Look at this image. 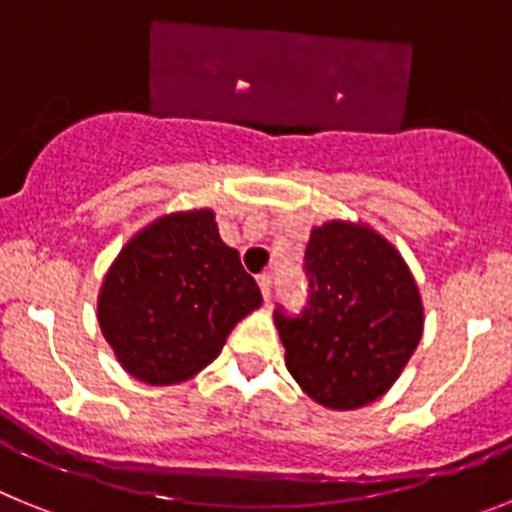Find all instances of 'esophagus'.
I'll list each match as a JSON object with an SVG mask.
<instances>
[{
	"label": "esophagus",
	"instance_id": "obj_1",
	"mask_svg": "<svg viewBox=\"0 0 512 512\" xmlns=\"http://www.w3.org/2000/svg\"><path fill=\"white\" fill-rule=\"evenodd\" d=\"M257 286H260V291H262V299L268 301L270 299V288H273V278H270L268 273H260V275H257Z\"/></svg>",
	"mask_w": 512,
	"mask_h": 512
}]
</instances>
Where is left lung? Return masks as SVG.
Returning <instances> with one entry per match:
<instances>
[{
	"label": "left lung",
	"mask_w": 512,
	"mask_h": 512,
	"mask_svg": "<svg viewBox=\"0 0 512 512\" xmlns=\"http://www.w3.org/2000/svg\"><path fill=\"white\" fill-rule=\"evenodd\" d=\"M311 301L301 317L275 311L286 368L327 410L384 397L420 345L425 309L410 265L363 221L314 226L306 247Z\"/></svg>",
	"instance_id": "left-lung-1"
}]
</instances>
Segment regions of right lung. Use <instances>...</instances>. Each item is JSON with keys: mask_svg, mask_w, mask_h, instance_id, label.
I'll list each match as a JSON object with an SVG mask.
<instances>
[{"mask_svg": "<svg viewBox=\"0 0 512 512\" xmlns=\"http://www.w3.org/2000/svg\"><path fill=\"white\" fill-rule=\"evenodd\" d=\"M260 304L216 213L188 208L149 221L123 244L97 293V324L123 371L172 386L211 366Z\"/></svg>", "mask_w": 512, "mask_h": 512, "instance_id": "obj_1", "label": "right lung"}]
</instances>
